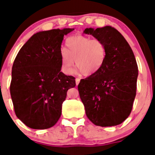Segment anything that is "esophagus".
Instances as JSON below:
<instances>
[{
	"label": "esophagus",
	"instance_id": "34e87169",
	"mask_svg": "<svg viewBox=\"0 0 155 155\" xmlns=\"http://www.w3.org/2000/svg\"><path fill=\"white\" fill-rule=\"evenodd\" d=\"M80 82V79H79V78H76V84L78 85Z\"/></svg>",
	"mask_w": 155,
	"mask_h": 155
}]
</instances>
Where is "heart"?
I'll list each match as a JSON object with an SVG mask.
<instances>
[{
  "mask_svg": "<svg viewBox=\"0 0 155 155\" xmlns=\"http://www.w3.org/2000/svg\"><path fill=\"white\" fill-rule=\"evenodd\" d=\"M62 71L71 74L75 61L78 71L84 76L94 75L102 68L107 57V47L100 39L84 35H74L66 39L65 50L60 52Z\"/></svg>",
  "mask_w": 155,
  "mask_h": 155,
  "instance_id": "heart-1",
  "label": "heart"
}]
</instances>
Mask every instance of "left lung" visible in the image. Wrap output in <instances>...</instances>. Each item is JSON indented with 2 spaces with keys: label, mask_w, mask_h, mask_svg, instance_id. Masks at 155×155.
<instances>
[{
  "label": "left lung",
  "mask_w": 155,
  "mask_h": 155,
  "mask_svg": "<svg viewBox=\"0 0 155 155\" xmlns=\"http://www.w3.org/2000/svg\"><path fill=\"white\" fill-rule=\"evenodd\" d=\"M84 33L102 40L107 47L101 69L78 85L86 115L96 126H117L130 115L136 97L138 66L133 50L111 26L86 28Z\"/></svg>",
  "instance_id": "obj_1"
}]
</instances>
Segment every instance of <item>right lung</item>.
Returning a JSON list of instances; mask_svg holds the SVG:
<instances>
[{"instance_id":"right-lung-1","label":"right lung","mask_w":155,"mask_h":155,"mask_svg":"<svg viewBox=\"0 0 155 155\" xmlns=\"http://www.w3.org/2000/svg\"><path fill=\"white\" fill-rule=\"evenodd\" d=\"M64 28L40 31L22 46L12 66L10 92L17 118L33 129H46L59 120L67 91L75 78L61 71Z\"/></svg>"}]
</instances>
